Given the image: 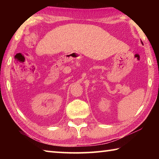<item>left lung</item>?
Returning <instances> with one entry per match:
<instances>
[{
	"instance_id": "8db88e82",
	"label": "left lung",
	"mask_w": 159,
	"mask_h": 159,
	"mask_svg": "<svg viewBox=\"0 0 159 159\" xmlns=\"http://www.w3.org/2000/svg\"><path fill=\"white\" fill-rule=\"evenodd\" d=\"M141 42H142V41H141Z\"/></svg>"
}]
</instances>
